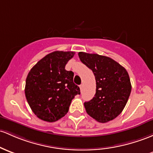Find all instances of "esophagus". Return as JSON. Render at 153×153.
<instances>
[{"mask_svg": "<svg viewBox=\"0 0 153 153\" xmlns=\"http://www.w3.org/2000/svg\"><path fill=\"white\" fill-rule=\"evenodd\" d=\"M83 84H81L80 85V91H82L83 90Z\"/></svg>", "mask_w": 153, "mask_h": 153, "instance_id": "34e87169", "label": "esophagus"}]
</instances>
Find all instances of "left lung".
I'll return each mask as SVG.
<instances>
[{
	"mask_svg": "<svg viewBox=\"0 0 153 153\" xmlns=\"http://www.w3.org/2000/svg\"><path fill=\"white\" fill-rule=\"evenodd\" d=\"M78 56L93 71L97 84L94 97L84 102L86 112L100 123L113 120L123 111L131 91L128 72L107 56L85 52Z\"/></svg>",
	"mask_w": 153,
	"mask_h": 153,
	"instance_id": "left-lung-1",
	"label": "left lung"
}]
</instances>
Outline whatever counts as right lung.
<instances>
[{"label":"right lung","mask_w":153,"mask_h":153,"mask_svg":"<svg viewBox=\"0 0 153 153\" xmlns=\"http://www.w3.org/2000/svg\"><path fill=\"white\" fill-rule=\"evenodd\" d=\"M73 51H56L48 53L30 70L26 78L25 97L38 118L55 122L68 113L70 103L80 88L73 83L74 73L65 65Z\"/></svg>","instance_id":"right-lung-1"}]
</instances>
